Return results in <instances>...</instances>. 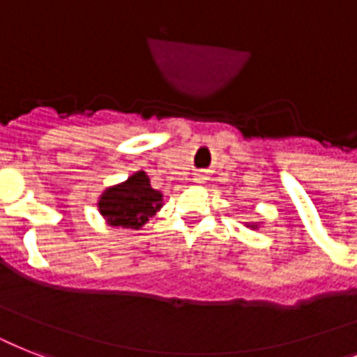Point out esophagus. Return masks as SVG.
<instances>
[{"label": "esophagus", "mask_w": 357, "mask_h": 357, "mask_svg": "<svg viewBox=\"0 0 357 357\" xmlns=\"http://www.w3.org/2000/svg\"><path fill=\"white\" fill-rule=\"evenodd\" d=\"M194 183H204V181H205V179H207V178H205V174L204 172H198V174H196V176H194Z\"/></svg>", "instance_id": "1"}]
</instances>
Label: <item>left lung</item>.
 Returning a JSON list of instances; mask_svg holds the SVG:
<instances>
[{
    "label": "left lung",
    "mask_w": 357,
    "mask_h": 357,
    "mask_svg": "<svg viewBox=\"0 0 357 357\" xmlns=\"http://www.w3.org/2000/svg\"><path fill=\"white\" fill-rule=\"evenodd\" d=\"M244 225L249 229H253V231H257V229H259L262 224H259V222H245Z\"/></svg>",
    "instance_id": "left-lung-1"
}]
</instances>
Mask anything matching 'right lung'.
<instances>
[{
    "mask_svg": "<svg viewBox=\"0 0 357 357\" xmlns=\"http://www.w3.org/2000/svg\"><path fill=\"white\" fill-rule=\"evenodd\" d=\"M161 207L163 194L152 188L150 178L143 170L133 172L121 183L104 188L97 202L104 222L123 229H141Z\"/></svg>",
    "mask_w": 357,
    "mask_h": 357,
    "instance_id": "1",
    "label": "right lung"
}]
</instances>
